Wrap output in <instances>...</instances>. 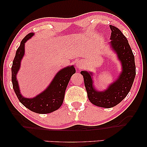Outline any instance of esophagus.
I'll return each instance as SVG.
<instances>
[{
    "mask_svg": "<svg viewBox=\"0 0 147 147\" xmlns=\"http://www.w3.org/2000/svg\"><path fill=\"white\" fill-rule=\"evenodd\" d=\"M76 65H77V67L78 68H81V67H83V65H84L83 62L81 61H77L76 62Z\"/></svg>",
    "mask_w": 147,
    "mask_h": 147,
    "instance_id": "obj_1",
    "label": "esophagus"
}]
</instances>
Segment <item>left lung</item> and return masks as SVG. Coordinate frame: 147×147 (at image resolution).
Returning <instances> with one entry per match:
<instances>
[{
  "mask_svg": "<svg viewBox=\"0 0 147 147\" xmlns=\"http://www.w3.org/2000/svg\"><path fill=\"white\" fill-rule=\"evenodd\" d=\"M111 47L122 62V71L120 77L104 92H98L93 87L92 74L82 71L88 98L94 105L110 108L115 106L126 98L130 92L136 76L134 56L128 41L118 28L110 25Z\"/></svg>",
  "mask_w": 147,
  "mask_h": 147,
  "instance_id": "1",
  "label": "left lung"
}]
</instances>
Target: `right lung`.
I'll return each mask as SVG.
<instances>
[{
    "instance_id": "1",
    "label": "right lung",
    "mask_w": 147,
    "mask_h": 147,
    "mask_svg": "<svg viewBox=\"0 0 147 147\" xmlns=\"http://www.w3.org/2000/svg\"><path fill=\"white\" fill-rule=\"evenodd\" d=\"M34 34L30 33L23 38L21 45L16 51L11 67L12 83L13 90L20 102L32 112L38 114H48L59 109L63 102L65 92L70 78L76 73L73 65L61 69L54 78L49 87L35 98L28 99L21 96L16 78L17 71L20 67L22 57L25 53V43Z\"/></svg>"
}]
</instances>
